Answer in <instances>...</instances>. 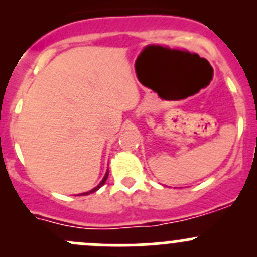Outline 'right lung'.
Wrapping results in <instances>:
<instances>
[{
	"label": "right lung",
	"instance_id": "right-lung-1",
	"mask_svg": "<svg viewBox=\"0 0 257 257\" xmlns=\"http://www.w3.org/2000/svg\"><path fill=\"white\" fill-rule=\"evenodd\" d=\"M107 178H108V172H107V173H105V177H104V178H103V180H102V181H100V183H99V185H98V186H97V188L92 189V190H90V191H88V193H83V194H82V195H87V194H90V193H94V191H97V190H98V189H99V188H100V186H103V184H104V183H105V180H107Z\"/></svg>",
	"mask_w": 257,
	"mask_h": 257
}]
</instances>
